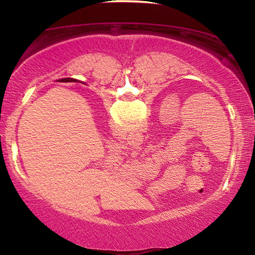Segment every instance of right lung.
Here are the masks:
<instances>
[{
    "instance_id": "add662e5",
    "label": "right lung",
    "mask_w": 255,
    "mask_h": 255,
    "mask_svg": "<svg viewBox=\"0 0 255 255\" xmlns=\"http://www.w3.org/2000/svg\"><path fill=\"white\" fill-rule=\"evenodd\" d=\"M68 80H69V81H76L75 79H68Z\"/></svg>"
}]
</instances>
